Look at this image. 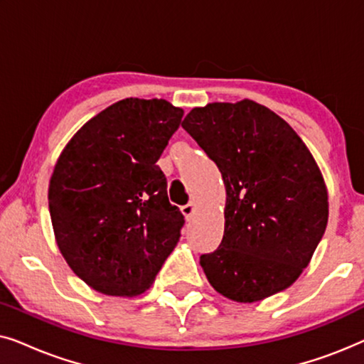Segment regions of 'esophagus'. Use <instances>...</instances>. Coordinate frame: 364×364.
Here are the masks:
<instances>
[{
  "label": "esophagus",
  "instance_id": "34e87169",
  "mask_svg": "<svg viewBox=\"0 0 364 364\" xmlns=\"http://www.w3.org/2000/svg\"><path fill=\"white\" fill-rule=\"evenodd\" d=\"M181 210H182V215L186 217L187 220H191V218L193 217V213H196V210H197V207H196V203H193V202H188L187 205H183L181 208Z\"/></svg>",
  "mask_w": 364,
  "mask_h": 364
}]
</instances>
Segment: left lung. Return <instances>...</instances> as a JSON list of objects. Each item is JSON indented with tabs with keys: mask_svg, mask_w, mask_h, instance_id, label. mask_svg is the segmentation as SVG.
Instances as JSON below:
<instances>
[{
	"mask_svg": "<svg viewBox=\"0 0 364 364\" xmlns=\"http://www.w3.org/2000/svg\"><path fill=\"white\" fill-rule=\"evenodd\" d=\"M182 127L225 183L222 243L200 257L208 283L238 303L260 301L293 285L328 223L326 183L305 142L250 99L193 107Z\"/></svg>",
	"mask_w": 364,
	"mask_h": 364,
	"instance_id": "1",
	"label": "left lung"
}]
</instances>
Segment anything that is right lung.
I'll use <instances>...</instances> for the list:
<instances>
[{
    "mask_svg": "<svg viewBox=\"0 0 364 364\" xmlns=\"http://www.w3.org/2000/svg\"><path fill=\"white\" fill-rule=\"evenodd\" d=\"M183 111L127 97L84 124L63 149L48 200L59 252L92 290H149L181 238L183 215L157 166Z\"/></svg>",
    "mask_w": 364,
    "mask_h": 364,
    "instance_id": "obj_1",
    "label": "right lung"
}]
</instances>
